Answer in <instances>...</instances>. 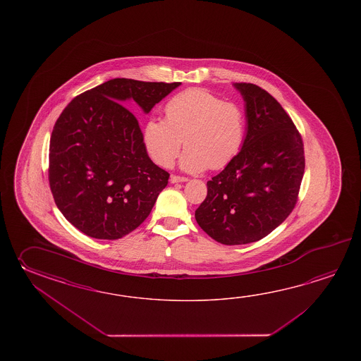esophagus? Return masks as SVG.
Instances as JSON below:
<instances>
[{"label":"esophagus","mask_w":361,"mask_h":361,"mask_svg":"<svg viewBox=\"0 0 361 361\" xmlns=\"http://www.w3.org/2000/svg\"><path fill=\"white\" fill-rule=\"evenodd\" d=\"M188 180V178L185 177H178V176H171L170 177V182L171 183H184V182H187Z\"/></svg>","instance_id":"1"}]
</instances>
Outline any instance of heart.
<instances>
[{
	"instance_id": "heart-1",
	"label": "heart",
	"mask_w": 361,
	"mask_h": 361,
	"mask_svg": "<svg viewBox=\"0 0 361 361\" xmlns=\"http://www.w3.org/2000/svg\"><path fill=\"white\" fill-rule=\"evenodd\" d=\"M166 118L152 116L143 128L147 154L169 168L180 148L187 147L180 168L200 173L226 168L244 146L246 118L243 108L214 92L192 87L174 95L165 106Z\"/></svg>"
}]
</instances>
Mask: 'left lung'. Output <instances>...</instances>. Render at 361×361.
<instances>
[{
    "label": "left lung",
    "mask_w": 361,
    "mask_h": 361,
    "mask_svg": "<svg viewBox=\"0 0 361 361\" xmlns=\"http://www.w3.org/2000/svg\"><path fill=\"white\" fill-rule=\"evenodd\" d=\"M245 102L246 137L236 159L207 182L195 212L200 227L224 245L266 238L298 199L305 151L292 118L259 86L233 84Z\"/></svg>",
    "instance_id": "obj_1"
}]
</instances>
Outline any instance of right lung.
I'll list each match as a JSON object with an SVG mask.
<instances>
[{
  "instance_id": "right-lung-1",
  "label": "right lung",
  "mask_w": 361,
  "mask_h": 361,
  "mask_svg": "<svg viewBox=\"0 0 361 361\" xmlns=\"http://www.w3.org/2000/svg\"><path fill=\"white\" fill-rule=\"evenodd\" d=\"M180 82L114 78L77 95L56 120L49 149V183L55 204L77 230L117 240L145 222L169 173L147 154L137 117Z\"/></svg>"
}]
</instances>
